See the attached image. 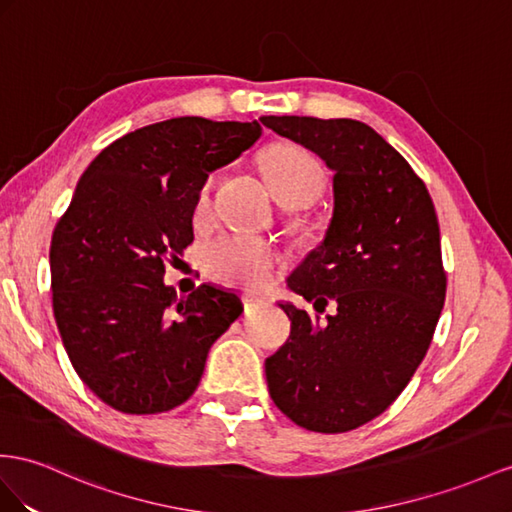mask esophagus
Masks as SVG:
<instances>
[{
    "label": "esophagus",
    "instance_id": "esophagus-1",
    "mask_svg": "<svg viewBox=\"0 0 512 512\" xmlns=\"http://www.w3.org/2000/svg\"><path fill=\"white\" fill-rule=\"evenodd\" d=\"M242 303H244V309H246V311H253L257 305H261V298H257V296H253V294H244Z\"/></svg>",
    "mask_w": 512,
    "mask_h": 512
}]
</instances>
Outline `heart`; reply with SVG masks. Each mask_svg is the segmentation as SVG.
<instances>
[{"mask_svg": "<svg viewBox=\"0 0 512 512\" xmlns=\"http://www.w3.org/2000/svg\"><path fill=\"white\" fill-rule=\"evenodd\" d=\"M270 192L281 205H305L322 188V168L316 157L292 142H277L261 155ZM214 177H207L196 199V212H207L212 201ZM203 266L214 279L244 287V290H264L277 274L281 257L274 248L253 238V235L229 233L209 242L203 248Z\"/></svg>", "mask_w": 512, "mask_h": 512, "instance_id": "1", "label": "heart"}]
</instances>
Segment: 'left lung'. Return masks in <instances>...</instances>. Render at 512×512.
Here are the masks:
<instances>
[{
    "label": "left lung",
    "instance_id": "obj_1",
    "mask_svg": "<svg viewBox=\"0 0 512 512\" xmlns=\"http://www.w3.org/2000/svg\"><path fill=\"white\" fill-rule=\"evenodd\" d=\"M333 170V218L287 281L313 305L279 307L290 339L266 359L274 404L313 432H348L387 411L426 357L445 300L439 222L409 162L352 119L261 116ZM336 311L324 321L321 313Z\"/></svg>",
    "mask_w": 512,
    "mask_h": 512
}]
</instances>
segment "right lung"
Masks as SVG:
<instances>
[{
    "label": "right lung",
    "mask_w": 512,
    "mask_h": 512,
    "mask_svg": "<svg viewBox=\"0 0 512 512\" xmlns=\"http://www.w3.org/2000/svg\"><path fill=\"white\" fill-rule=\"evenodd\" d=\"M261 136V125L179 116L129 131L77 183L51 235L54 316L84 385L112 409L151 415L186 402L207 352L244 311L201 285L175 298L162 279L192 244L203 181Z\"/></svg>",
    "instance_id": "right-lung-1"
}]
</instances>
